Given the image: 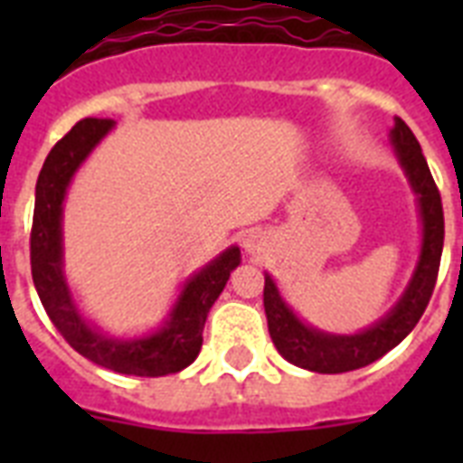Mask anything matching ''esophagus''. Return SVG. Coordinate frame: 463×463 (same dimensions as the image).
<instances>
[{"instance_id":"34e87169","label":"esophagus","mask_w":463,"mask_h":463,"mask_svg":"<svg viewBox=\"0 0 463 463\" xmlns=\"http://www.w3.org/2000/svg\"><path fill=\"white\" fill-rule=\"evenodd\" d=\"M245 247H247V252H254V250H257V242H254V240L250 238V240H247V242H245Z\"/></svg>"}]
</instances>
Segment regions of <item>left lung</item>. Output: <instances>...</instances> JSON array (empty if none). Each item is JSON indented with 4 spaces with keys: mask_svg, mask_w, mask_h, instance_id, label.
<instances>
[{
    "mask_svg": "<svg viewBox=\"0 0 463 463\" xmlns=\"http://www.w3.org/2000/svg\"><path fill=\"white\" fill-rule=\"evenodd\" d=\"M392 144H394L402 165L409 173L411 184L416 189L418 202H420V216H423V250H420V261H418L413 281L399 305L382 322H377L363 334H355V336H331V334H322V331L305 326L286 307L271 276H267L264 279V309H267L269 334H271L276 351L293 365L322 374L348 373V370L370 365L409 336L411 329L416 326L430 303L432 290L438 283L442 245H445L442 199H439L438 184L432 180L430 167L425 163L420 144L402 118H396V125L392 129Z\"/></svg>",
    "mask_w": 463,
    "mask_h": 463,
    "instance_id": "obj_1",
    "label": "left lung"
}]
</instances>
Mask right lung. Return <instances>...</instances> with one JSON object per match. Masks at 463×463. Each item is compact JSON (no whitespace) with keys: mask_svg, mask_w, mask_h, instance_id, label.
Wrapping results in <instances>:
<instances>
[{"mask_svg":"<svg viewBox=\"0 0 463 463\" xmlns=\"http://www.w3.org/2000/svg\"><path fill=\"white\" fill-rule=\"evenodd\" d=\"M110 119L86 118L76 122L47 154L35 184V209L31 228V274L40 303L64 341L96 365L137 377H163L180 373L202 351V334L211 305L240 264V250H225L196 274L182 290L170 322L160 331L137 341H115L90 329L76 312L61 276V199L71 175L90 148L110 129Z\"/></svg>","mask_w":463,"mask_h":463,"instance_id":"1","label":"right lung"}]
</instances>
